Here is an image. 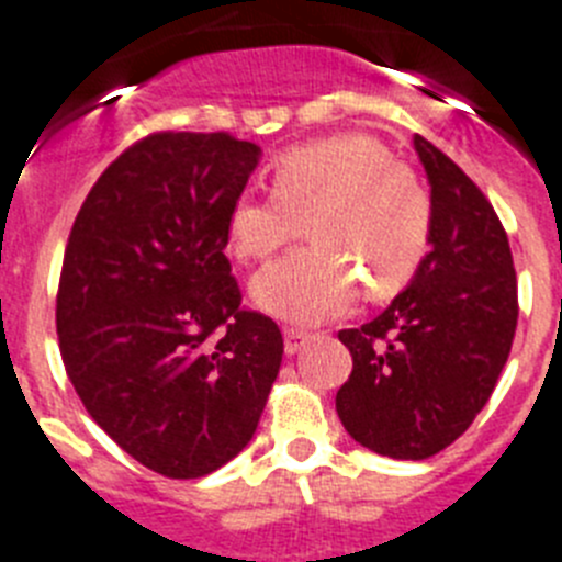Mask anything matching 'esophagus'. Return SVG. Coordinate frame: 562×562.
<instances>
[{
    "label": "esophagus",
    "instance_id": "1",
    "mask_svg": "<svg viewBox=\"0 0 562 562\" xmlns=\"http://www.w3.org/2000/svg\"><path fill=\"white\" fill-rule=\"evenodd\" d=\"M307 341H311V333L307 330H302V327H285V352L288 356L300 352Z\"/></svg>",
    "mask_w": 562,
    "mask_h": 562
}]
</instances>
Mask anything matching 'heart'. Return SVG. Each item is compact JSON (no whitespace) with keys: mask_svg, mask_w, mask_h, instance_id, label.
I'll return each mask as SVG.
<instances>
[{"mask_svg":"<svg viewBox=\"0 0 562 562\" xmlns=\"http://www.w3.org/2000/svg\"><path fill=\"white\" fill-rule=\"evenodd\" d=\"M307 221L311 246L255 277V300L293 322H325L356 302L383 300L426 260L434 204L426 184L367 134L293 145L271 161V195H237L226 218L229 249L266 260Z\"/></svg>","mask_w":562,"mask_h":562,"instance_id":"obj_1","label":"heart"}]
</instances>
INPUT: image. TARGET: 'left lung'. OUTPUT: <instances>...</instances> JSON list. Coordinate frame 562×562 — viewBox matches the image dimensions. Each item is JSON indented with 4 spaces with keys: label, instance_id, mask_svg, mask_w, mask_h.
<instances>
[{
    "label": "left lung",
    "instance_id": "1",
    "mask_svg": "<svg viewBox=\"0 0 562 562\" xmlns=\"http://www.w3.org/2000/svg\"><path fill=\"white\" fill-rule=\"evenodd\" d=\"M414 148L431 181V251L381 316L338 333L352 356L336 394L341 426L392 459H428L468 431L518 325L513 251L493 204L426 136Z\"/></svg>",
    "mask_w": 562,
    "mask_h": 562
}]
</instances>
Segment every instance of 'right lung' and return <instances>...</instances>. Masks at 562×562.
Here are the masks:
<instances>
[{"mask_svg": "<svg viewBox=\"0 0 562 562\" xmlns=\"http://www.w3.org/2000/svg\"><path fill=\"white\" fill-rule=\"evenodd\" d=\"M257 159L226 131H156L103 170L69 232L60 358L94 423L159 476L244 451L280 372V327L240 305L224 255Z\"/></svg>", "mask_w": 562, "mask_h": 562, "instance_id": "obj_1", "label": "right lung"}]
</instances>
